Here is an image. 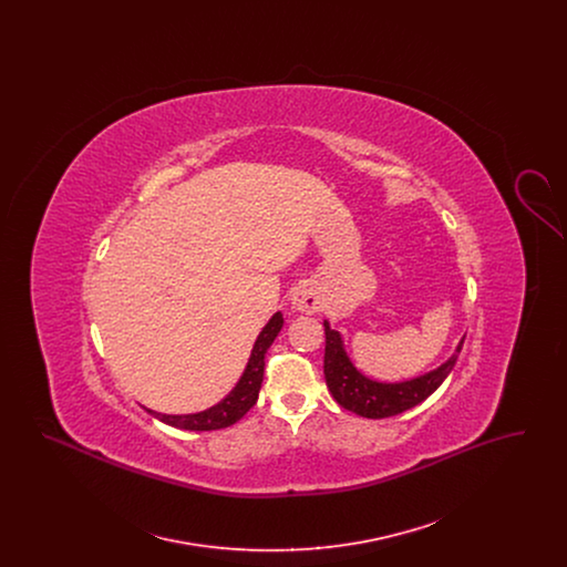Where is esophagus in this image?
I'll return each mask as SVG.
<instances>
[{
	"mask_svg": "<svg viewBox=\"0 0 567 567\" xmlns=\"http://www.w3.org/2000/svg\"><path fill=\"white\" fill-rule=\"evenodd\" d=\"M321 306H323V296H321V291L317 289V285H312V282H301V285H297L296 289H293V293H291V308L297 310V312H308V315H312V312H317Z\"/></svg>",
	"mask_w": 567,
	"mask_h": 567,
	"instance_id": "obj_1",
	"label": "esophagus"
}]
</instances>
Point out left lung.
Returning <instances> with one entry per match:
<instances>
[{"label":"left lung","mask_w":567,"mask_h":567,"mask_svg":"<svg viewBox=\"0 0 567 567\" xmlns=\"http://www.w3.org/2000/svg\"><path fill=\"white\" fill-rule=\"evenodd\" d=\"M323 324V372L327 389L338 404L365 419L395 416L425 402L451 374L463 347V338H461L455 352L442 365L421 377L402 380V382H380L374 378L365 377L354 368L349 352L344 349L342 333L331 329L329 321H324Z\"/></svg>","instance_id":"obj_1"}]
</instances>
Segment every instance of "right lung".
Listing matches in <instances>:
<instances>
[{
	"label": "right lung",
	"instance_id": "1",
	"mask_svg": "<svg viewBox=\"0 0 567 567\" xmlns=\"http://www.w3.org/2000/svg\"><path fill=\"white\" fill-rule=\"evenodd\" d=\"M282 323H285L282 312H276L261 329V333L252 344L243 377L218 404L210 405L202 412H190V414H162L155 410H148V412L165 425L176 430H187V432H213V430H223L238 423L259 398L264 370H266V352L276 340V336L280 333Z\"/></svg>",
	"mask_w": 567,
	"mask_h": 567
}]
</instances>
